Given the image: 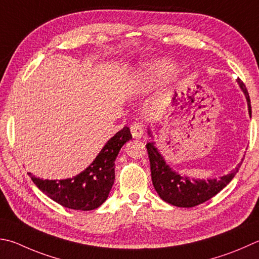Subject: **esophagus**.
<instances>
[{
    "mask_svg": "<svg viewBox=\"0 0 259 259\" xmlns=\"http://www.w3.org/2000/svg\"><path fill=\"white\" fill-rule=\"evenodd\" d=\"M131 135L135 139H140L144 136V129L143 124L139 123V122H135V123L130 126Z\"/></svg>",
    "mask_w": 259,
    "mask_h": 259,
    "instance_id": "obj_1",
    "label": "esophagus"
}]
</instances>
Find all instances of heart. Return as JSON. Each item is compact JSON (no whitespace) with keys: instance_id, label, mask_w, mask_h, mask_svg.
<instances>
[{"instance_id":"heart-1","label":"heart","mask_w":259,"mask_h":259,"mask_svg":"<svg viewBox=\"0 0 259 259\" xmlns=\"http://www.w3.org/2000/svg\"><path fill=\"white\" fill-rule=\"evenodd\" d=\"M178 71L177 65L166 59L155 60L146 63L135 76L133 88L140 92L166 80Z\"/></svg>"}]
</instances>
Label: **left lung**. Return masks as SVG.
<instances>
[{
    "instance_id": "8db88e82",
    "label": "left lung",
    "mask_w": 259,
    "mask_h": 259,
    "mask_svg": "<svg viewBox=\"0 0 259 259\" xmlns=\"http://www.w3.org/2000/svg\"><path fill=\"white\" fill-rule=\"evenodd\" d=\"M238 83L241 91L246 96L248 112L251 117L250 98L244 83L238 79ZM148 135L152 136V131L148 129ZM150 162V175L155 190L161 198L177 207H195V206L205 203L216 194L227 187L234 176L237 175L241 166V162L238 164L236 168L230 171L228 175L219 179H194L186 176H181L168 165L165 159L159 153L155 143H148L146 145Z\"/></svg>"
}]
</instances>
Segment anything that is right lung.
Listing matches in <instances>:
<instances>
[{
    "label": "right lung",
    "mask_w": 259,
    "mask_h": 259,
    "mask_svg": "<svg viewBox=\"0 0 259 259\" xmlns=\"http://www.w3.org/2000/svg\"><path fill=\"white\" fill-rule=\"evenodd\" d=\"M131 138L130 129L124 126L104 145L91 165L76 177L44 180L30 172L28 175L38 189L63 207L76 210L95 209L109 197L115 179V158L122 146Z\"/></svg>",
    "instance_id": "1"
}]
</instances>
